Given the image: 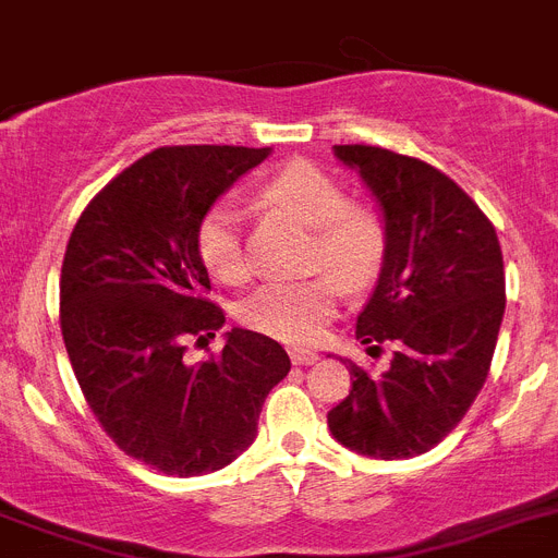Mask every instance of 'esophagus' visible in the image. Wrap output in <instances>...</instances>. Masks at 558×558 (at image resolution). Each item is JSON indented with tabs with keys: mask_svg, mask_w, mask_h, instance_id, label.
<instances>
[{
	"mask_svg": "<svg viewBox=\"0 0 558 558\" xmlns=\"http://www.w3.org/2000/svg\"><path fill=\"white\" fill-rule=\"evenodd\" d=\"M289 357H292L294 366H312V363H317V354L308 349H292L289 351Z\"/></svg>",
	"mask_w": 558,
	"mask_h": 558,
	"instance_id": "esophagus-1",
	"label": "esophagus"
}]
</instances>
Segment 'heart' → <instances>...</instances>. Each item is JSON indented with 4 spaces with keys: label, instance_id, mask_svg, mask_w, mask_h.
Instances as JSON below:
<instances>
[{
    "label": "heart",
    "instance_id": "obj_1",
    "mask_svg": "<svg viewBox=\"0 0 558 558\" xmlns=\"http://www.w3.org/2000/svg\"><path fill=\"white\" fill-rule=\"evenodd\" d=\"M260 198L312 229L306 264L323 271L306 280H269L238 306L243 326L283 343H312L335 315L340 287H368L380 271L388 250L383 215L354 204L345 186L312 161H292L260 186ZM201 264L221 283H243L252 260L243 241L241 213L232 201L209 204L195 229Z\"/></svg>",
    "mask_w": 558,
    "mask_h": 558
}]
</instances>
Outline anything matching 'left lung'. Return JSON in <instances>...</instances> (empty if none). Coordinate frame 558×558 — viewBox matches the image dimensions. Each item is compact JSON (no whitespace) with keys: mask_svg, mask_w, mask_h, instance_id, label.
I'll return each mask as SVG.
<instances>
[{"mask_svg":"<svg viewBox=\"0 0 558 558\" xmlns=\"http://www.w3.org/2000/svg\"><path fill=\"white\" fill-rule=\"evenodd\" d=\"M386 215L388 250L357 315L368 354L395 345L383 374L349 363L351 391L329 411L340 446L409 460L442 442L476 400L505 315L502 246L488 215L446 172L366 144H337Z\"/></svg>","mask_w":558,"mask_h":558,"instance_id":"left-lung-1","label":"left lung"}]
</instances>
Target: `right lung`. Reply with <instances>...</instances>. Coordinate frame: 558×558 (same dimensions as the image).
<instances>
[{
  "label": "right lung",
  "mask_w": 558,
  "mask_h": 558,
  "mask_svg": "<svg viewBox=\"0 0 558 558\" xmlns=\"http://www.w3.org/2000/svg\"><path fill=\"white\" fill-rule=\"evenodd\" d=\"M269 147H158L84 207L59 278L68 357L98 425L121 451L170 476L238 460L292 363L278 340L246 329L190 363L186 340L223 326L195 250L201 215Z\"/></svg>",
  "instance_id": "1"
}]
</instances>
